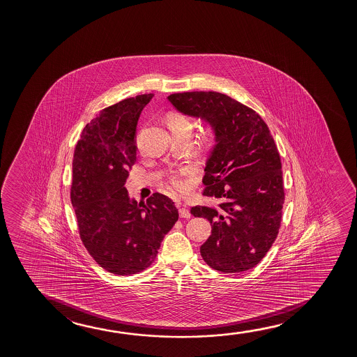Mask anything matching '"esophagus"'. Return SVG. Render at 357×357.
I'll return each mask as SVG.
<instances>
[{
	"instance_id": "34e87169",
	"label": "esophagus",
	"mask_w": 357,
	"mask_h": 357,
	"mask_svg": "<svg viewBox=\"0 0 357 357\" xmlns=\"http://www.w3.org/2000/svg\"><path fill=\"white\" fill-rule=\"evenodd\" d=\"M179 215H181V218H190V211H189L186 206L183 205L181 207H179Z\"/></svg>"
}]
</instances>
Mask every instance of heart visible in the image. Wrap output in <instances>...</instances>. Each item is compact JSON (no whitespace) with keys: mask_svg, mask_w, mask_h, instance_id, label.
I'll return each mask as SVG.
<instances>
[{"mask_svg":"<svg viewBox=\"0 0 357 357\" xmlns=\"http://www.w3.org/2000/svg\"><path fill=\"white\" fill-rule=\"evenodd\" d=\"M167 122L168 126L171 128L172 132L173 130H181V129H190L191 123L189 119L183 117L178 113H171L167 117ZM189 174L188 169H179V171L174 172L171 176V185L174 190L181 191L185 189L186 186V176Z\"/></svg>","mask_w":357,"mask_h":357,"instance_id":"b5f03b06","label":"heart"}]
</instances>
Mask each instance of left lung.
I'll list each match as a JSON object with an SVG mask.
<instances>
[{"label": "left lung", "instance_id": "left-lung-1", "mask_svg": "<svg viewBox=\"0 0 357 357\" xmlns=\"http://www.w3.org/2000/svg\"><path fill=\"white\" fill-rule=\"evenodd\" d=\"M167 98L178 112L207 123L215 137L204 195L220 205L191 208V215L212 225L201 245L202 259L225 273L254 268L278 235L284 204L282 163L267 124L225 93L192 91Z\"/></svg>", "mask_w": 357, "mask_h": 357}]
</instances>
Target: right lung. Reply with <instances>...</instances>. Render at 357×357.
I'll return each mask as SVG.
<instances>
[{"mask_svg":"<svg viewBox=\"0 0 357 357\" xmlns=\"http://www.w3.org/2000/svg\"><path fill=\"white\" fill-rule=\"evenodd\" d=\"M153 93L105 108L84 128L73 157L70 200L84 246L107 272L147 268L178 220L174 202L155 192L146 205L132 199L126 181L137 161V126Z\"/></svg>","mask_w":357,"mask_h":357,"instance_id":"add662e5","label":"right lung"}]
</instances>
